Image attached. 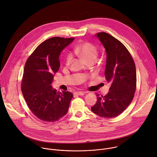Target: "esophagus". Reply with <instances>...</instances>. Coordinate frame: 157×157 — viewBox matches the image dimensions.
Instances as JSON below:
<instances>
[{
    "label": "esophagus",
    "mask_w": 157,
    "mask_h": 157,
    "mask_svg": "<svg viewBox=\"0 0 157 157\" xmlns=\"http://www.w3.org/2000/svg\"><path fill=\"white\" fill-rule=\"evenodd\" d=\"M84 94H85L84 92H81V91L75 93V95H78V96H83Z\"/></svg>",
    "instance_id": "esophagus-1"
}]
</instances>
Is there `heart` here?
<instances>
[{"label": "heart", "mask_w": 157, "mask_h": 157, "mask_svg": "<svg viewBox=\"0 0 157 157\" xmlns=\"http://www.w3.org/2000/svg\"><path fill=\"white\" fill-rule=\"evenodd\" d=\"M75 53L82 58L86 63H89L96 60L98 51L97 48L93 44L86 42L79 44L75 49ZM73 60V55L71 53H68L66 57V64H70Z\"/></svg>", "instance_id": "b5f03b06"}]
</instances>
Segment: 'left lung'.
Wrapping results in <instances>:
<instances>
[{
  "label": "left lung",
  "instance_id": "obj_1",
  "mask_svg": "<svg viewBox=\"0 0 157 157\" xmlns=\"http://www.w3.org/2000/svg\"><path fill=\"white\" fill-rule=\"evenodd\" d=\"M105 50V77L111 85L104 96L96 94L93 113L102 117L121 114L132 102L136 89V68L132 56L124 44L114 36L100 32L95 35Z\"/></svg>",
  "mask_w": 157,
  "mask_h": 157
}]
</instances>
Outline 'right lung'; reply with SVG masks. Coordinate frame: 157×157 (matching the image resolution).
Listing matches in <instances>:
<instances>
[{
	"instance_id": "right-lung-1",
	"label": "right lung",
	"mask_w": 157,
	"mask_h": 157,
	"mask_svg": "<svg viewBox=\"0 0 157 157\" xmlns=\"http://www.w3.org/2000/svg\"><path fill=\"white\" fill-rule=\"evenodd\" d=\"M74 39L50 38L40 44L25 63L22 94L33 114L41 121H57L68 110L73 94L57 92L51 84L60 67V53Z\"/></svg>"
}]
</instances>
